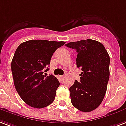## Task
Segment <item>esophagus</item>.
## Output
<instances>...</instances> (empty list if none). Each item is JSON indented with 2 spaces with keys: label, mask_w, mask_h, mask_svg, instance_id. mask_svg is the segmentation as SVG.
I'll list each match as a JSON object with an SVG mask.
<instances>
[{
  "label": "esophagus",
  "mask_w": 126,
  "mask_h": 126,
  "mask_svg": "<svg viewBox=\"0 0 126 126\" xmlns=\"http://www.w3.org/2000/svg\"><path fill=\"white\" fill-rule=\"evenodd\" d=\"M59 77H60V78H61V79H63L64 78V77H63V75H61V76H59Z\"/></svg>",
  "instance_id": "obj_1"
}]
</instances>
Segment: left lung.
Masks as SVG:
<instances>
[{"instance_id": "obj_1", "label": "left lung", "mask_w": 126, "mask_h": 126, "mask_svg": "<svg viewBox=\"0 0 126 126\" xmlns=\"http://www.w3.org/2000/svg\"><path fill=\"white\" fill-rule=\"evenodd\" d=\"M65 46L77 50V66L82 71L80 81L76 80L69 88L71 103L80 111L91 112L99 106L107 90L109 55L100 42L90 39Z\"/></svg>"}]
</instances>
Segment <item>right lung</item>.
<instances>
[{
  "label": "right lung",
  "instance_id": "obj_1",
  "mask_svg": "<svg viewBox=\"0 0 126 126\" xmlns=\"http://www.w3.org/2000/svg\"><path fill=\"white\" fill-rule=\"evenodd\" d=\"M65 44L33 40L23 42L16 49L11 63L14 86L23 101L31 107L45 108L54 101L60 83L52 75H44V72L49 70L53 53Z\"/></svg>",
  "mask_w": 126,
  "mask_h": 126
}]
</instances>
